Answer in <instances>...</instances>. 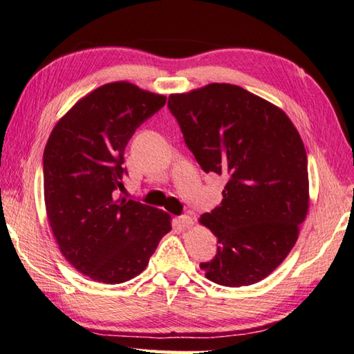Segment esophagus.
<instances>
[{
    "mask_svg": "<svg viewBox=\"0 0 354 354\" xmlns=\"http://www.w3.org/2000/svg\"><path fill=\"white\" fill-rule=\"evenodd\" d=\"M178 225L182 227H191L194 225V220L191 215H182V217H178Z\"/></svg>",
    "mask_w": 354,
    "mask_h": 354,
    "instance_id": "esophagus-1",
    "label": "esophagus"
}]
</instances>
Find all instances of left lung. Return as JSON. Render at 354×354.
Wrapping results in <instances>:
<instances>
[{
	"instance_id": "obj_1",
	"label": "left lung",
	"mask_w": 354,
	"mask_h": 354,
	"mask_svg": "<svg viewBox=\"0 0 354 354\" xmlns=\"http://www.w3.org/2000/svg\"><path fill=\"white\" fill-rule=\"evenodd\" d=\"M168 108L201 169L227 178L220 206L200 217L218 240L200 269L220 286L258 283L284 261L307 215L299 133L283 110L232 84L171 95Z\"/></svg>"
}]
</instances>
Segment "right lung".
Instances as JSON below:
<instances>
[{"label":"right lung","mask_w":354,"mask_h":354,"mask_svg":"<svg viewBox=\"0 0 354 354\" xmlns=\"http://www.w3.org/2000/svg\"><path fill=\"white\" fill-rule=\"evenodd\" d=\"M165 102L129 82L105 84L76 102L47 140L42 169L50 227L67 261L97 283L139 275L171 230L167 212L118 192L128 140Z\"/></svg>","instance_id":"right-lung-1"}]
</instances>
